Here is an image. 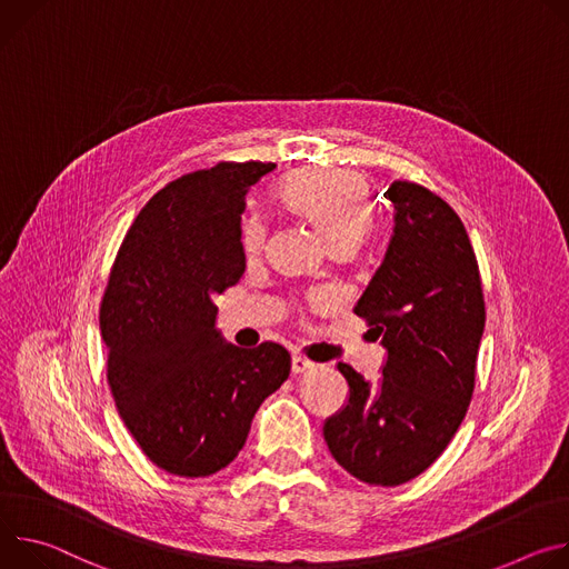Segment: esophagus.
<instances>
[{
	"mask_svg": "<svg viewBox=\"0 0 569 569\" xmlns=\"http://www.w3.org/2000/svg\"><path fill=\"white\" fill-rule=\"evenodd\" d=\"M311 368H313V363H311L309 359H305L302 355H293V357H291V370H293V375L307 372V370H311Z\"/></svg>",
	"mask_w": 569,
	"mask_h": 569,
	"instance_id": "esophagus-1",
	"label": "esophagus"
}]
</instances>
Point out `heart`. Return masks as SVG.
I'll list each match as a JSON object with an SVG mask.
<instances>
[{
  "instance_id": "obj_1",
  "label": "heart",
  "mask_w": 569,
  "mask_h": 569,
  "mask_svg": "<svg viewBox=\"0 0 569 569\" xmlns=\"http://www.w3.org/2000/svg\"><path fill=\"white\" fill-rule=\"evenodd\" d=\"M280 201L311 223L328 246L357 243L372 221L368 182L343 169H300L289 173L278 187ZM267 228L258 217L241 226V246L256 256L264 246Z\"/></svg>"
}]
</instances>
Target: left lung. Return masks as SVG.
<instances>
[{
	"label": "left lung",
	"mask_w": 569,
	"mask_h": 569,
	"mask_svg": "<svg viewBox=\"0 0 569 569\" xmlns=\"http://www.w3.org/2000/svg\"><path fill=\"white\" fill-rule=\"evenodd\" d=\"M393 237L355 305L385 346L382 377L339 372L348 402L323 425L341 468L372 486H400L448 448L475 391L486 326L481 278L459 214L427 187L396 180Z\"/></svg>",
	"instance_id": "left-lung-1"
}]
</instances>
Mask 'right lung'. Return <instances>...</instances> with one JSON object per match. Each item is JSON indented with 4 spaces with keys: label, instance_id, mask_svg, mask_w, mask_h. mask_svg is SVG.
<instances>
[{
    "label": "right lung",
    "instance_id": "right-lung-1",
    "mask_svg": "<svg viewBox=\"0 0 569 569\" xmlns=\"http://www.w3.org/2000/svg\"><path fill=\"white\" fill-rule=\"evenodd\" d=\"M273 167L219 162L169 182L110 271L99 311L108 385L142 452L178 477L234 461L252 416L291 370L280 343L239 348L217 330L214 296L246 269V194Z\"/></svg>",
    "mask_w": 569,
    "mask_h": 569
}]
</instances>
